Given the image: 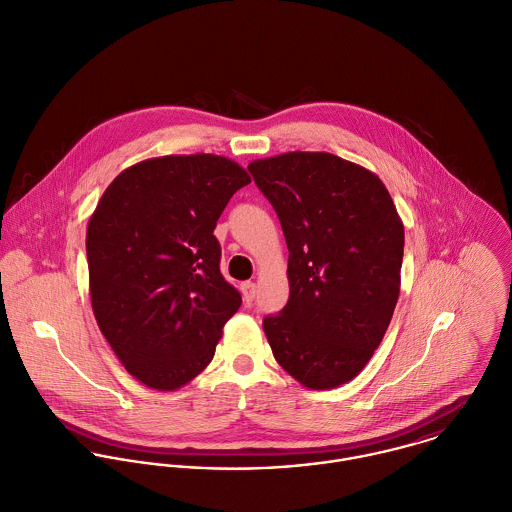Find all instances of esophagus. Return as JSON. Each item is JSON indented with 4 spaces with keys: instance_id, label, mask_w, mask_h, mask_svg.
I'll return each instance as SVG.
<instances>
[{
    "instance_id": "1",
    "label": "esophagus",
    "mask_w": 512,
    "mask_h": 512,
    "mask_svg": "<svg viewBox=\"0 0 512 512\" xmlns=\"http://www.w3.org/2000/svg\"><path fill=\"white\" fill-rule=\"evenodd\" d=\"M240 290H242L244 302H246V304H252L254 298H256V284H254V282H244V284L240 286Z\"/></svg>"
}]
</instances>
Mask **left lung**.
I'll list each match as a JSON object with an SVG mask.
<instances>
[{
	"label": "left lung",
	"mask_w": 512,
	"mask_h": 512,
	"mask_svg": "<svg viewBox=\"0 0 512 512\" xmlns=\"http://www.w3.org/2000/svg\"><path fill=\"white\" fill-rule=\"evenodd\" d=\"M288 244V304L262 326L276 361L310 389L351 381L391 322L403 224L383 182L330 153L248 165Z\"/></svg>",
	"instance_id": "left-lung-1"
}]
</instances>
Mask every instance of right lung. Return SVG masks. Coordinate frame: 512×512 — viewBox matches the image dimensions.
<instances>
[{
	"label": "right lung",
	"mask_w": 512,
	"mask_h": 512,
	"mask_svg": "<svg viewBox=\"0 0 512 512\" xmlns=\"http://www.w3.org/2000/svg\"><path fill=\"white\" fill-rule=\"evenodd\" d=\"M248 172L216 155H174L121 172L87 226L91 304L141 383L172 391L214 357L242 304L220 272L216 220Z\"/></svg>",
	"instance_id": "obj_1"
}]
</instances>
